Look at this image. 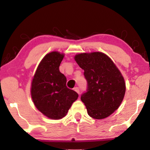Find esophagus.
<instances>
[{
    "mask_svg": "<svg viewBox=\"0 0 150 150\" xmlns=\"http://www.w3.org/2000/svg\"><path fill=\"white\" fill-rule=\"evenodd\" d=\"M74 90H75V91H76V92H77L79 95H80V91H79V88L78 87H75V88H74Z\"/></svg>",
    "mask_w": 150,
    "mask_h": 150,
    "instance_id": "esophagus-1",
    "label": "esophagus"
}]
</instances>
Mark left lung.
Wrapping results in <instances>:
<instances>
[{"instance_id":"obj_1","label":"left lung","mask_w":150,"mask_h":150,"mask_svg":"<svg viewBox=\"0 0 150 150\" xmlns=\"http://www.w3.org/2000/svg\"><path fill=\"white\" fill-rule=\"evenodd\" d=\"M75 60L84 70L87 81L81 100L87 113L95 119H103L117 110L126 92L124 77L108 56L101 52L83 53Z\"/></svg>"}]
</instances>
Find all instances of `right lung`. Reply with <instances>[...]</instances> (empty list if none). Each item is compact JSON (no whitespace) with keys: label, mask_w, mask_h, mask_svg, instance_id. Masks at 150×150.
<instances>
[{"label":"right lung","mask_w":150,"mask_h":150,"mask_svg":"<svg viewBox=\"0 0 150 150\" xmlns=\"http://www.w3.org/2000/svg\"><path fill=\"white\" fill-rule=\"evenodd\" d=\"M64 54L52 52L43 58L32 82L31 96L35 107L45 116L58 120L65 116L78 94L66 86L67 79L59 71Z\"/></svg>","instance_id":"add662e5"}]
</instances>
